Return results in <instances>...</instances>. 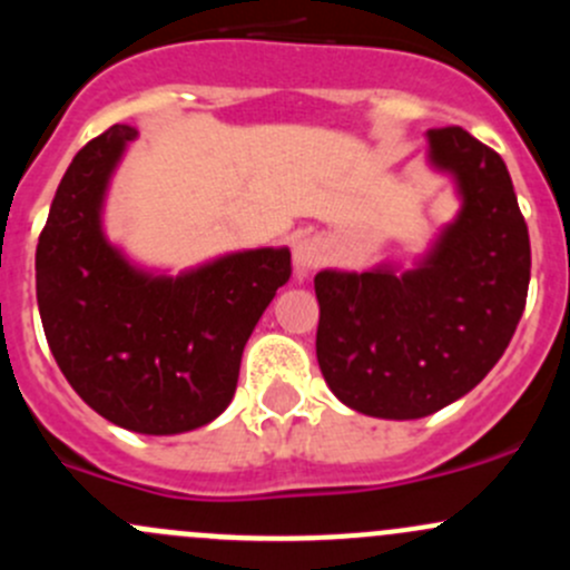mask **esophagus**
Returning <instances> with one entry per match:
<instances>
[{
    "mask_svg": "<svg viewBox=\"0 0 570 570\" xmlns=\"http://www.w3.org/2000/svg\"><path fill=\"white\" fill-rule=\"evenodd\" d=\"M292 256H295L297 278H306L312 269L320 267L322 258H325V245H322L320 237H301L292 245Z\"/></svg>",
    "mask_w": 570,
    "mask_h": 570,
    "instance_id": "34e87169",
    "label": "esophagus"
}]
</instances>
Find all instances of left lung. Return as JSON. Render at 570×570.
I'll use <instances>...</instances> for the list:
<instances>
[{
    "label": "left lung",
    "mask_w": 570,
    "mask_h": 570,
    "mask_svg": "<svg viewBox=\"0 0 570 570\" xmlns=\"http://www.w3.org/2000/svg\"><path fill=\"white\" fill-rule=\"evenodd\" d=\"M461 215L407 273L322 269L317 361L353 411L422 419L469 394L513 338L530 289V232L508 165L461 126L430 129Z\"/></svg>",
    "instance_id": "1"
}]
</instances>
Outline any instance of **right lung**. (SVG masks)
<instances>
[{"label": "right lung", "instance_id": "obj_1", "mask_svg": "<svg viewBox=\"0 0 570 570\" xmlns=\"http://www.w3.org/2000/svg\"><path fill=\"white\" fill-rule=\"evenodd\" d=\"M135 137V126H109L68 165L38 239V308L57 366L96 413L176 435L228 407L245 342L292 256L243 250L176 278L131 267L101 232V204Z\"/></svg>", "mask_w": 570, "mask_h": 570}]
</instances>
